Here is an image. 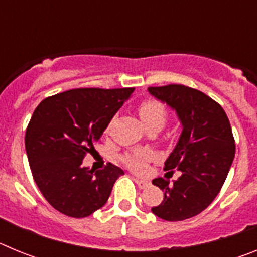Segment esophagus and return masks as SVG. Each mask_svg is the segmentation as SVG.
I'll list each match as a JSON object with an SVG mask.
<instances>
[{
  "mask_svg": "<svg viewBox=\"0 0 257 257\" xmlns=\"http://www.w3.org/2000/svg\"><path fill=\"white\" fill-rule=\"evenodd\" d=\"M135 183L138 184V187H139L140 189H145V188L149 185V183L147 180H143V179H138V178L135 179Z\"/></svg>",
  "mask_w": 257,
  "mask_h": 257,
  "instance_id": "1",
  "label": "esophagus"
}]
</instances>
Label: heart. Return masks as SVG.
<instances>
[{
  "instance_id": "heart-1",
  "label": "heart",
  "mask_w": 257,
  "mask_h": 257,
  "mask_svg": "<svg viewBox=\"0 0 257 257\" xmlns=\"http://www.w3.org/2000/svg\"><path fill=\"white\" fill-rule=\"evenodd\" d=\"M139 114L143 123L145 124L148 130H152V128L161 130L169 118L165 104L161 103L160 100H156V99H147V100L142 101L139 105ZM149 158H151L149 152L136 151L124 154V156H122L121 160L133 171L143 172Z\"/></svg>"
}]
</instances>
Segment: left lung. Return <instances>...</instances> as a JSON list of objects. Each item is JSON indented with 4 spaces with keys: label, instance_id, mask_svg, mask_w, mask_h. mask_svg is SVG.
<instances>
[{
    "label": "left lung",
    "instance_id": "obj_1",
    "mask_svg": "<svg viewBox=\"0 0 257 257\" xmlns=\"http://www.w3.org/2000/svg\"><path fill=\"white\" fill-rule=\"evenodd\" d=\"M148 91L176 110L183 133L163 170H179L180 178L152 183L165 192L156 216L181 221L196 216L216 198L235 154L234 136L228 115L219 103L196 88L184 85L148 87ZM172 172V171H171Z\"/></svg>",
    "mask_w": 257,
    "mask_h": 257
}]
</instances>
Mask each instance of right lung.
I'll use <instances>...</instances> for the list:
<instances>
[{
  "label": "right lung",
  "instance_id": "obj_1",
  "mask_svg": "<svg viewBox=\"0 0 257 257\" xmlns=\"http://www.w3.org/2000/svg\"><path fill=\"white\" fill-rule=\"evenodd\" d=\"M133 92L134 87L73 88L35 109L24 139L27 156L38 189L59 212L81 219L106 203L123 170L109 162L94 172L82 160Z\"/></svg>",
  "mask_w": 257,
  "mask_h": 257
}]
</instances>
